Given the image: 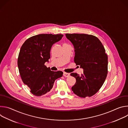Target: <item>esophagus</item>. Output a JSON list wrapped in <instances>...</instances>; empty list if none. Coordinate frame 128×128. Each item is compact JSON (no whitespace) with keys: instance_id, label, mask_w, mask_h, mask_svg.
I'll use <instances>...</instances> for the list:
<instances>
[{"instance_id":"obj_1","label":"esophagus","mask_w":128,"mask_h":128,"mask_svg":"<svg viewBox=\"0 0 128 128\" xmlns=\"http://www.w3.org/2000/svg\"><path fill=\"white\" fill-rule=\"evenodd\" d=\"M70 76V74H68V73H66V72H63V76H65V77H66V78H68Z\"/></svg>"}]
</instances>
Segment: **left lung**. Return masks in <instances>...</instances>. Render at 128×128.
<instances>
[{
    "label": "left lung",
    "mask_w": 128,
    "mask_h": 128,
    "mask_svg": "<svg viewBox=\"0 0 128 128\" xmlns=\"http://www.w3.org/2000/svg\"><path fill=\"white\" fill-rule=\"evenodd\" d=\"M74 48V62L84 70L81 76L71 73L76 78L72 90L82 98L91 97L101 88L107 76L108 57L105 48L96 36L86 34H66Z\"/></svg>",
    "instance_id": "left-lung-1"
}]
</instances>
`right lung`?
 Here are the masks:
<instances>
[{
    "label": "right lung",
    "instance_id": "add662e5",
    "mask_svg": "<svg viewBox=\"0 0 128 128\" xmlns=\"http://www.w3.org/2000/svg\"><path fill=\"white\" fill-rule=\"evenodd\" d=\"M63 35L41 34L27 40L21 48L18 66L22 81L36 96L50 92L56 80L63 72L52 71L44 65L50 59L52 46L60 41Z\"/></svg>",
    "mask_w": 128,
    "mask_h": 128
}]
</instances>
